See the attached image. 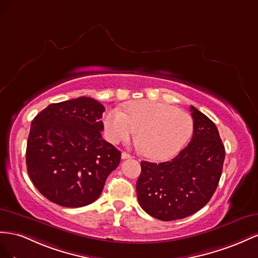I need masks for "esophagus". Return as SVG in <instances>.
<instances>
[{
	"label": "esophagus",
	"mask_w": 258,
	"mask_h": 258,
	"mask_svg": "<svg viewBox=\"0 0 258 258\" xmlns=\"http://www.w3.org/2000/svg\"><path fill=\"white\" fill-rule=\"evenodd\" d=\"M121 158H122L123 160H125V159H131V158H132V156H131V154H128L127 152H122V154H121Z\"/></svg>",
	"instance_id": "34e87169"
}]
</instances>
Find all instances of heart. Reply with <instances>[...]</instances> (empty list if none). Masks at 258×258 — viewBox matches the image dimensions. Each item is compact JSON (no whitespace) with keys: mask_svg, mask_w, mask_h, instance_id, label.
<instances>
[{"mask_svg":"<svg viewBox=\"0 0 258 258\" xmlns=\"http://www.w3.org/2000/svg\"><path fill=\"white\" fill-rule=\"evenodd\" d=\"M105 133L112 144L126 142L137 133V142L147 158L156 161L176 156L194 132L191 115L165 102L137 100L109 109L104 117Z\"/></svg>","mask_w":258,"mask_h":258,"instance_id":"b5f03b06","label":"heart"}]
</instances>
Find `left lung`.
<instances>
[{
  "label": "left lung",
  "mask_w": 258,
  "mask_h": 258,
  "mask_svg": "<svg viewBox=\"0 0 258 258\" xmlns=\"http://www.w3.org/2000/svg\"><path fill=\"white\" fill-rule=\"evenodd\" d=\"M190 111L194 134L186 148L171 161L141 163L136 182L139 205L163 222L201 210L214 195L222 176L225 147L216 125L194 106Z\"/></svg>",
  "instance_id": "1"
}]
</instances>
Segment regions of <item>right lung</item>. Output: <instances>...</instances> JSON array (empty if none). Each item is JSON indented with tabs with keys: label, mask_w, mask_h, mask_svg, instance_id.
Segmentation results:
<instances>
[{
	"label": "right lung",
	"mask_w": 258,
	"mask_h": 258,
	"mask_svg": "<svg viewBox=\"0 0 258 258\" xmlns=\"http://www.w3.org/2000/svg\"><path fill=\"white\" fill-rule=\"evenodd\" d=\"M105 107L91 97L50 104L36 115L26 151L29 177L49 201L81 208L96 201L121 152L102 139Z\"/></svg>",
	"instance_id": "obj_1"
}]
</instances>
